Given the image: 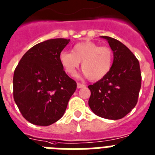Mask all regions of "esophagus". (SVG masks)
I'll return each mask as SVG.
<instances>
[{
    "label": "esophagus",
    "mask_w": 155,
    "mask_h": 155,
    "mask_svg": "<svg viewBox=\"0 0 155 155\" xmlns=\"http://www.w3.org/2000/svg\"><path fill=\"white\" fill-rule=\"evenodd\" d=\"M86 84H83V83H77V88L78 89H80V88H83V87H86Z\"/></svg>",
    "instance_id": "1"
}]
</instances>
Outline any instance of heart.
Segmentation results:
<instances>
[{
  "mask_svg": "<svg viewBox=\"0 0 155 155\" xmlns=\"http://www.w3.org/2000/svg\"><path fill=\"white\" fill-rule=\"evenodd\" d=\"M112 50L100 47L91 41L78 43L72 52L63 51L59 54V61L66 73L74 76L81 62L83 76L92 80H100L110 72L113 64Z\"/></svg>",
  "mask_w": 155,
  "mask_h": 155,
  "instance_id": "1",
  "label": "heart"
}]
</instances>
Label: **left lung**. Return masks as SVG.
<instances>
[{
	"mask_svg": "<svg viewBox=\"0 0 155 155\" xmlns=\"http://www.w3.org/2000/svg\"><path fill=\"white\" fill-rule=\"evenodd\" d=\"M105 39L114 59L110 72L103 79L88 86L91 94L89 106L101 118L117 120L126 116L136 106L141 87L139 61L126 45L109 37Z\"/></svg>",
	"mask_w": 155,
	"mask_h": 155,
	"instance_id": "left-lung-1",
	"label": "left lung"
}]
</instances>
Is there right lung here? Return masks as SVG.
<instances>
[{"label": "right lung", "instance_id": "right-lung-1", "mask_svg": "<svg viewBox=\"0 0 155 155\" xmlns=\"http://www.w3.org/2000/svg\"><path fill=\"white\" fill-rule=\"evenodd\" d=\"M69 41L57 38L37 44L22 56L15 68V102L32 124L47 126L59 120L76 91V83L59 61V54Z\"/></svg>", "mask_w": 155, "mask_h": 155}]
</instances>
